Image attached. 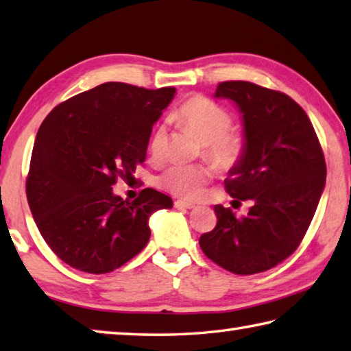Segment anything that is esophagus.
<instances>
[{"label":"esophagus","mask_w":351,"mask_h":351,"mask_svg":"<svg viewBox=\"0 0 351 351\" xmlns=\"http://www.w3.org/2000/svg\"><path fill=\"white\" fill-rule=\"evenodd\" d=\"M173 206H175L176 208H195V207H196L193 202H189V201H181V199H176V201L173 202Z\"/></svg>","instance_id":"34e87169"}]
</instances>
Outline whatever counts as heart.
<instances>
[{
	"label": "heart",
	"instance_id": "b5f03b06",
	"mask_svg": "<svg viewBox=\"0 0 351 351\" xmlns=\"http://www.w3.org/2000/svg\"><path fill=\"white\" fill-rule=\"evenodd\" d=\"M178 125L195 135L202 143V155L221 171L237 169L245 155V138L232 132V117L224 107L204 97H192L173 114ZM150 156L161 161L167 152V132L159 125L150 138ZM212 180L207 165L173 164L158 178L159 187L175 196L196 199Z\"/></svg>",
	"mask_w": 351,
	"mask_h": 351
}]
</instances>
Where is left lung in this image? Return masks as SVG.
I'll return each mask as SVG.
<instances>
[{
	"instance_id": "1",
	"label": "left lung",
	"mask_w": 351,
	"mask_h": 351,
	"mask_svg": "<svg viewBox=\"0 0 351 351\" xmlns=\"http://www.w3.org/2000/svg\"><path fill=\"white\" fill-rule=\"evenodd\" d=\"M215 97L230 98L242 112L245 155L224 184L232 197L253 206L242 218L215 206L218 222L199 245L222 269L254 275L281 264L301 244L326 186V159L307 113L289 95L224 81Z\"/></svg>"
}]
</instances>
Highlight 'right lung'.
Here are the masks:
<instances>
[{
	"instance_id": "obj_1",
	"label": "right lung",
	"mask_w": 351,
	"mask_h": 351,
	"mask_svg": "<svg viewBox=\"0 0 351 351\" xmlns=\"http://www.w3.org/2000/svg\"><path fill=\"white\" fill-rule=\"evenodd\" d=\"M175 92L106 82L43 121L25 195L41 237L67 265L93 275L119 269L147 245L150 215L171 207L155 189L129 201L112 187L119 178L129 182L145 161L152 127Z\"/></svg>"
}]
</instances>
